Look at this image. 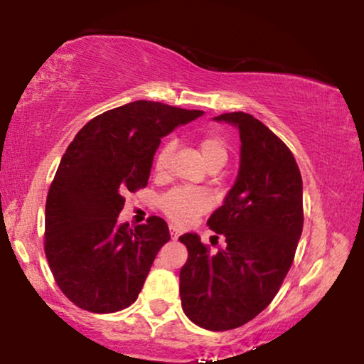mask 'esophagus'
<instances>
[{
	"mask_svg": "<svg viewBox=\"0 0 364 364\" xmlns=\"http://www.w3.org/2000/svg\"><path fill=\"white\" fill-rule=\"evenodd\" d=\"M169 231H171V237H173V240H178L179 235H181V231H179L178 228H174V225H169Z\"/></svg>",
	"mask_w": 364,
	"mask_h": 364,
	"instance_id": "1",
	"label": "esophagus"
}]
</instances>
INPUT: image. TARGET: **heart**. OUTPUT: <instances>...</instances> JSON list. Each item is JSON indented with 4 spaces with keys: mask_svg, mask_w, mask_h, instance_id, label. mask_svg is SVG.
<instances>
[{
    "mask_svg": "<svg viewBox=\"0 0 364 364\" xmlns=\"http://www.w3.org/2000/svg\"><path fill=\"white\" fill-rule=\"evenodd\" d=\"M198 150L207 168H212V166L223 168L228 161V147H225L224 140L215 135L202 136L198 141ZM171 154H173V141H168L159 149L156 161H154V171L157 176H164L168 173ZM159 207L173 223L188 225L207 210L208 198L202 191L190 190V188H174L161 196Z\"/></svg>",
    "mask_w": 364,
    "mask_h": 364,
    "instance_id": "b5f03b06",
    "label": "heart"
}]
</instances>
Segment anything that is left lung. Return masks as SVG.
<instances>
[{"label": "left lung", "instance_id": "8db88e82", "mask_svg": "<svg viewBox=\"0 0 364 364\" xmlns=\"http://www.w3.org/2000/svg\"><path fill=\"white\" fill-rule=\"evenodd\" d=\"M240 129V171L207 225L225 237L210 255L198 235L179 237L188 260L179 272L185 315L223 332L265 310L289 272L303 231V179L287 145L246 112L215 116Z\"/></svg>", "mask_w": 364, "mask_h": 364}]
</instances>
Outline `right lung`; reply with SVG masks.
I'll return each mask as SVG.
<instances>
[{
	"label": "right lung",
	"instance_id": "right-lung-1",
	"mask_svg": "<svg viewBox=\"0 0 364 364\" xmlns=\"http://www.w3.org/2000/svg\"><path fill=\"white\" fill-rule=\"evenodd\" d=\"M203 114L135 101L95 116L61 157L46 200L44 250L63 294L82 310L114 313L139 298L168 224H118L124 195L147 186L162 136Z\"/></svg>",
	"mask_w": 364,
	"mask_h": 364
}]
</instances>
